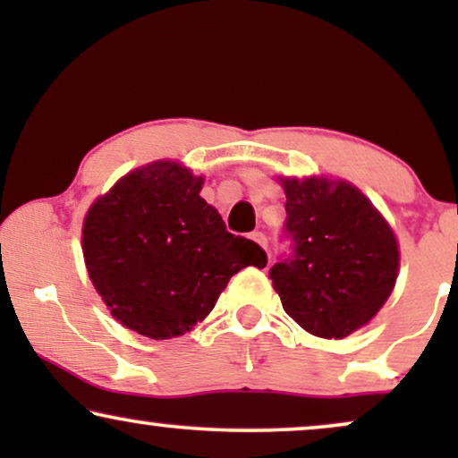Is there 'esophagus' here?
<instances>
[{
  "label": "esophagus",
  "instance_id": "34e87169",
  "mask_svg": "<svg viewBox=\"0 0 458 458\" xmlns=\"http://www.w3.org/2000/svg\"><path fill=\"white\" fill-rule=\"evenodd\" d=\"M250 237H252V240L259 243V246H262L267 250V246H268V242H267V235L262 233V231H252V233H250Z\"/></svg>",
  "mask_w": 458,
  "mask_h": 458
}]
</instances>
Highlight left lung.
<instances>
[{
  "instance_id": "1",
  "label": "left lung",
  "mask_w": 458,
  "mask_h": 458,
  "mask_svg": "<svg viewBox=\"0 0 458 458\" xmlns=\"http://www.w3.org/2000/svg\"><path fill=\"white\" fill-rule=\"evenodd\" d=\"M287 252L268 271L284 310L318 337H346L371 321L394 290L398 243L390 225L350 183L284 179Z\"/></svg>"
}]
</instances>
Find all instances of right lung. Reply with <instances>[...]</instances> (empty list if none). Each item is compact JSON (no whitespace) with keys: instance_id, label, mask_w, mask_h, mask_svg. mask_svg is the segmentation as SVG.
<instances>
[{"instance_id":"1","label":"right lung","mask_w":458,"mask_h":458,"mask_svg":"<svg viewBox=\"0 0 458 458\" xmlns=\"http://www.w3.org/2000/svg\"><path fill=\"white\" fill-rule=\"evenodd\" d=\"M202 183L174 162H152L118 181L85 216L89 279L112 317L152 340L190 331L237 271L267 265L265 250L229 233L199 198Z\"/></svg>"}]
</instances>
